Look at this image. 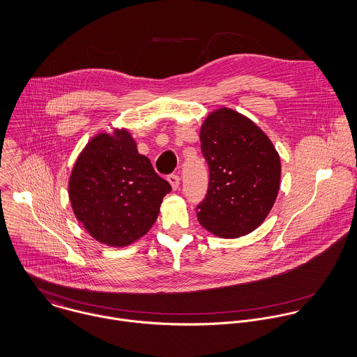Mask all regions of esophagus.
Returning a JSON list of instances; mask_svg holds the SVG:
<instances>
[{
    "mask_svg": "<svg viewBox=\"0 0 357 357\" xmlns=\"http://www.w3.org/2000/svg\"><path fill=\"white\" fill-rule=\"evenodd\" d=\"M168 182H169V185L172 186V189L174 190H176L178 188H179V182H181V178L176 175V174H171V175H168Z\"/></svg>",
    "mask_w": 357,
    "mask_h": 357,
    "instance_id": "obj_1",
    "label": "esophagus"
}]
</instances>
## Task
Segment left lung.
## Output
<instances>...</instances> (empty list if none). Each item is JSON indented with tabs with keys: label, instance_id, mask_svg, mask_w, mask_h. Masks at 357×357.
<instances>
[{
	"label": "left lung",
	"instance_id": "8db88e82",
	"mask_svg": "<svg viewBox=\"0 0 357 357\" xmlns=\"http://www.w3.org/2000/svg\"><path fill=\"white\" fill-rule=\"evenodd\" d=\"M200 141L210 181L196 207L199 222L225 238L251 233L271 213L280 188L273 143L250 119L226 107L206 119Z\"/></svg>",
	"mask_w": 357,
	"mask_h": 357
}]
</instances>
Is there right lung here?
Instances as JSON below:
<instances>
[{
	"mask_svg": "<svg viewBox=\"0 0 357 357\" xmlns=\"http://www.w3.org/2000/svg\"><path fill=\"white\" fill-rule=\"evenodd\" d=\"M171 185L138 153L127 130L99 134L78 155L69 182L75 218L107 245L126 247L149 231Z\"/></svg>",
	"mask_w": 357,
	"mask_h": 357,
	"instance_id": "add662e5",
	"label": "right lung"
}]
</instances>
